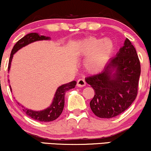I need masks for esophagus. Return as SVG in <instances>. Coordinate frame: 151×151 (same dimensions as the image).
<instances>
[{
	"label": "esophagus",
	"instance_id": "1",
	"mask_svg": "<svg viewBox=\"0 0 151 151\" xmlns=\"http://www.w3.org/2000/svg\"><path fill=\"white\" fill-rule=\"evenodd\" d=\"M86 85V82L84 79H79L77 82V86L79 87H83Z\"/></svg>",
	"mask_w": 151,
	"mask_h": 151
}]
</instances>
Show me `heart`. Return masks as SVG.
Returning a JSON list of instances; mask_svg holds the SVG:
<instances>
[{
	"instance_id": "obj_1",
	"label": "heart",
	"mask_w": 151,
	"mask_h": 151,
	"mask_svg": "<svg viewBox=\"0 0 151 151\" xmlns=\"http://www.w3.org/2000/svg\"><path fill=\"white\" fill-rule=\"evenodd\" d=\"M114 48V43L111 39L91 37L78 42L75 51L79 56L88 58L85 63L88 71L98 73L108 63Z\"/></svg>"
}]
</instances>
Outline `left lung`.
<instances>
[{
	"label": "left lung",
	"instance_id": "1",
	"mask_svg": "<svg viewBox=\"0 0 151 151\" xmlns=\"http://www.w3.org/2000/svg\"><path fill=\"white\" fill-rule=\"evenodd\" d=\"M140 73L135 47L126 38L123 46L104 70L85 79L95 90L90 102L94 114L100 118H111L127 110L137 97Z\"/></svg>",
	"mask_w": 151,
	"mask_h": 151
}]
</instances>
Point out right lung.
<instances>
[{
  "label": "right lung",
  "instance_id": "obj_1",
  "mask_svg": "<svg viewBox=\"0 0 151 151\" xmlns=\"http://www.w3.org/2000/svg\"><path fill=\"white\" fill-rule=\"evenodd\" d=\"M51 38L48 36H40L38 33H30L27 34L23 38L18 41L14 45L12 49L11 55H10L9 65H8V71H9L10 67H11L12 60L13 58L14 54L22 47L27 46L30 43L34 42L36 41L39 40H50ZM9 83V80H8ZM76 81L70 82L69 83L63 84L57 88L55 93L54 95V98L53 99L52 103L47 109L42 111H33L31 109H28L21 106L27 116L30 117L31 118L35 119V120L39 122H51L57 119L63 112L64 106H65V96L66 92L71 88H73L76 85ZM10 89L12 91L11 86ZM19 104V103H18Z\"/></svg>",
  "mask_w": 151,
  "mask_h": 151
}]
</instances>
